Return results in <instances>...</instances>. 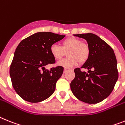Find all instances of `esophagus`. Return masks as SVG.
Listing matches in <instances>:
<instances>
[{
  "label": "esophagus",
  "mask_w": 125,
  "mask_h": 125,
  "mask_svg": "<svg viewBox=\"0 0 125 125\" xmlns=\"http://www.w3.org/2000/svg\"><path fill=\"white\" fill-rule=\"evenodd\" d=\"M67 70H68L67 68H65L64 71H63V72H64V73H65V72H67Z\"/></svg>",
  "instance_id": "34e87169"
}]
</instances>
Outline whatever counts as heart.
Returning a JSON list of instances; mask_svg holds the SVG:
<instances>
[{
    "label": "heart",
    "instance_id": "1",
    "mask_svg": "<svg viewBox=\"0 0 125 125\" xmlns=\"http://www.w3.org/2000/svg\"><path fill=\"white\" fill-rule=\"evenodd\" d=\"M50 53L56 60H60L67 52L68 58L58 62V65L65 68L72 67L79 63H85L90 56L88 45L75 37H69L62 42V46L51 45Z\"/></svg>",
    "mask_w": 125,
    "mask_h": 125
}]
</instances>
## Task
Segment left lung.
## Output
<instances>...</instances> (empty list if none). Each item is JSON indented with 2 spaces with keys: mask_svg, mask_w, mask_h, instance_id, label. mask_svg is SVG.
<instances>
[{
  "mask_svg": "<svg viewBox=\"0 0 125 125\" xmlns=\"http://www.w3.org/2000/svg\"><path fill=\"white\" fill-rule=\"evenodd\" d=\"M86 40L90 48L88 60L81 68L74 69L75 78L71 83L74 96L87 104H97L106 98L113 92L118 79L117 60L109 45L93 33L74 34Z\"/></svg>",
  "mask_w": 125,
  "mask_h": 125,
  "instance_id": "left-lung-1",
  "label": "left lung"
}]
</instances>
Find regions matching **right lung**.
<instances>
[{
    "label": "right lung",
    "instance_id": "obj_1",
    "mask_svg": "<svg viewBox=\"0 0 125 125\" xmlns=\"http://www.w3.org/2000/svg\"><path fill=\"white\" fill-rule=\"evenodd\" d=\"M65 36L52 32H37L22 40L18 44L9 74L14 90L23 100L40 102L54 93L63 67L57 66L48 71L45 66L55 63L50 53V47Z\"/></svg>",
    "mask_w": 125,
    "mask_h": 125
}]
</instances>
